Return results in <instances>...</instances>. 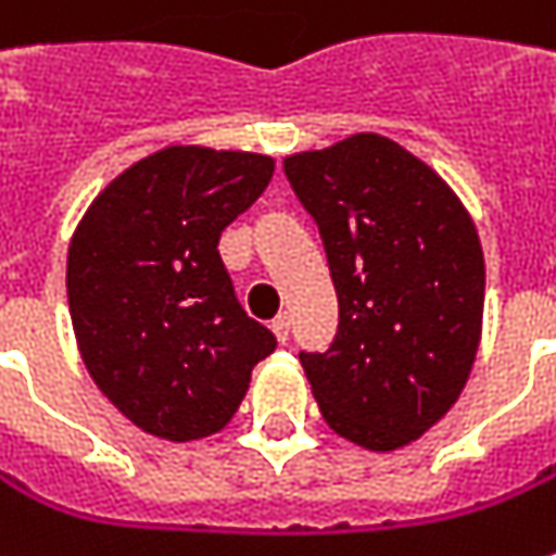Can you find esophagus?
<instances>
[{"mask_svg": "<svg viewBox=\"0 0 556 556\" xmlns=\"http://www.w3.org/2000/svg\"><path fill=\"white\" fill-rule=\"evenodd\" d=\"M270 329H274L277 342H286V339H289V314H279L277 320L270 324Z\"/></svg>", "mask_w": 556, "mask_h": 556, "instance_id": "esophagus-1", "label": "esophagus"}]
</instances>
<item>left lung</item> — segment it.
I'll use <instances>...</instances> for the list:
<instances>
[{"label": "left lung", "instance_id": "left-lung-1", "mask_svg": "<svg viewBox=\"0 0 556 556\" xmlns=\"http://www.w3.org/2000/svg\"><path fill=\"white\" fill-rule=\"evenodd\" d=\"M286 177L317 220L339 332L302 354L326 426L367 451L420 439L460 399L482 339L485 257L470 211L395 139L295 152Z\"/></svg>", "mask_w": 556, "mask_h": 556}]
</instances>
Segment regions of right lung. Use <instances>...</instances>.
Wrapping results in <instances>:
<instances>
[{
    "mask_svg": "<svg viewBox=\"0 0 556 556\" xmlns=\"http://www.w3.org/2000/svg\"><path fill=\"white\" fill-rule=\"evenodd\" d=\"M257 152L164 146L92 199L67 245V307L99 392L142 432H220L277 349L236 302L217 242L267 189Z\"/></svg>",
    "mask_w": 556,
    "mask_h": 556,
    "instance_id": "1",
    "label": "right lung"
}]
</instances>
